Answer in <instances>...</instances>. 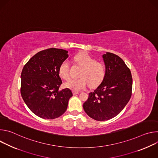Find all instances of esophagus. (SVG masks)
Segmentation results:
<instances>
[{"label": "esophagus", "instance_id": "34e87169", "mask_svg": "<svg viewBox=\"0 0 158 158\" xmlns=\"http://www.w3.org/2000/svg\"><path fill=\"white\" fill-rule=\"evenodd\" d=\"M73 93L74 95H76V94H77L79 93V92H78V91H73Z\"/></svg>", "mask_w": 158, "mask_h": 158}]
</instances>
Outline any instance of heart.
<instances>
[{
    "mask_svg": "<svg viewBox=\"0 0 158 158\" xmlns=\"http://www.w3.org/2000/svg\"><path fill=\"white\" fill-rule=\"evenodd\" d=\"M73 60L82 67L79 79H70L66 81L64 85L74 91H79L85 89L88 85L94 87L99 85L104 79L106 74L105 65L86 52L76 54ZM70 65L67 60H64L59 67L60 77L67 80L69 77Z\"/></svg>",
    "mask_w": 158,
    "mask_h": 158,
    "instance_id": "heart-1",
    "label": "heart"
}]
</instances>
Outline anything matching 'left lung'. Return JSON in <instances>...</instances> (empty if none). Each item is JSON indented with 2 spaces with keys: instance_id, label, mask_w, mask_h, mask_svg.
Wrapping results in <instances>:
<instances>
[{
  "instance_id": "8db88e82",
  "label": "left lung",
  "mask_w": 158,
  "mask_h": 158,
  "mask_svg": "<svg viewBox=\"0 0 158 158\" xmlns=\"http://www.w3.org/2000/svg\"><path fill=\"white\" fill-rule=\"evenodd\" d=\"M102 58L106 67L104 78L83 104L86 114L100 121L120 113L131 97L132 87L131 71L121 57L106 52Z\"/></svg>"
}]
</instances>
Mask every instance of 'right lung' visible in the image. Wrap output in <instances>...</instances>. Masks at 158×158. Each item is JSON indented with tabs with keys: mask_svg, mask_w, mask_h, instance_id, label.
I'll list each match as a JSON object with an SVG mask.
<instances>
[{
	"mask_svg": "<svg viewBox=\"0 0 158 158\" xmlns=\"http://www.w3.org/2000/svg\"><path fill=\"white\" fill-rule=\"evenodd\" d=\"M68 51L50 48L39 52L24 66L21 73L20 93L29 109L36 116L53 119L62 116L73 96L71 89L59 90L62 80L60 64Z\"/></svg>",
	"mask_w": 158,
	"mask_h": 158,
	"instance_id": "obj_1",
	"label": "right lung"
}]
</instances>
